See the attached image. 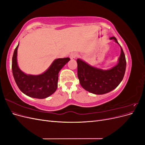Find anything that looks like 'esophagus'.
Here are the masks:
<instances>
[{"label": "esophagus", "instance_id": "obj_1", "mask_svg": "<svg viewBox=\"0 0 145 145\" xmlns=\"http://www.w3.org/2000/svg\"><path fill=\"white\" fill-rule=\"evenodd\" d=\"M77 56H78L77 53H76V52H72V53L70 54V58L74 60V59H75Z\"/></svg>", "mask_w": 145, "mask_h": 145}]
</instances>
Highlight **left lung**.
Segmentation results:
<instances>
[{"mask_svg":"<svg viewBox=\"0 0 145 145\" xmlns=\"http://www.w3.org/2000/svg\"><path fill=\"white\" fill-rule=\"evenodd\" d=\"M109 39L119 44L115 37ZM120 48L118 64L108 70L97 69L79 59L77 60V76L83 88L95 94H103L114 89L120 84L123 78L126 65L124 52L121 46Z\"/></svg>","mask_w":145,"mask_h":145,"instance_id":"obj_1","label":"left lung"}]
</instances>
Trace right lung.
<instances>
[{"mask_svg":"<svg viewBox=\"0 0 145 145\" xmlns=\"http://www.w3.org/2000/svg\"><path fill=\"white\" fill-rule=\"evenodd\" d=\"M19 45L14 51L12 59L13 77L17 86L23 93L31 97L45 99L53 94L57 88L58 74L70 60L69 58L55 60L44 73L38 76L27 75L18 67L17 52Z\"/></svg>","mask_w":145,"mask_h":145,"instance_id":"obj_1","label":"right lung"}]
</instances>
